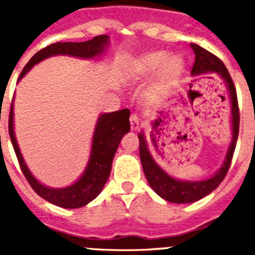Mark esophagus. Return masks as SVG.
<instances>
[{
  "instance_id": "esophagus-1",
  "label": "esophagus",
  "mask_w": 255,
  "mask_h": 255,
  "mask_svg": "<svg viewBox=\"0 0 255 255\" xmlns=\"http://www.w3.org/2000/svg\"><path fill=\"white\" fill-rule=\"evenodd\" d=\"M139 116L138 115L132 114L131 116H130V128H131V130H138L139 129Z\"/></svg>"
}]
</instances>
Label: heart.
<instances>
[{
	"mask_svg": "<svg viewBox=\"0 0 255 255\" xmlns=\"http://www.w3.org/2000/svg\"><path fill=\"white\" fill-rule=\"evenodd\" d=\"M159 70L157 82L153 84L152 93H162L179 80L185 69V61L180 55H171L166 51H153L144 53L132 62L131 74L134 78H144Z\"/></svg>",
	"mask_w": 255,
	"mask_h": 255,
	"instance_id": "1",
	"label": "heart"
}]
</instances>
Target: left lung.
<instances>
[{
    "label": "left lung",
    "mask_w": 255,
    "mask_h": 255,
    "mask_svg": "<svg viewBox=\"0 0 255 255\" xmlns=\"http://www.w3.org/2000/svg\"><path fill=\"white\" fill-rule=\"evenodd\" d=\"M191 48L195 53V62L191 69L193 75H200V74L216 73L224 79L226 83L227 91L230 94V101H231V126H233V139L230 143L229 150H227L226 158H225L222 167L217 171L212 177L202 181H182V180L173 179L164 172L158 164L155 163L154 158L150 154L148 149V144L145 140L143 132L138 135L139 136V154H140L141 166L145 173L150 188L157 193L164 200L171 202V203H193L197 200L202 199L209 193L215 190L221 182L224 181L227 171L231 164L234 150L236 147V140L239 135V124H240V115H239V105L238 96H236V89L234 85L233 79L230 76L226 66L218 57H216L213 53L208 52L207 49L202 48L198 44L191 43Z\"/></svg>",
    "instance_id": "left-lung-1"
}]
</instances>
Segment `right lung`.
Segmentation results:
<instances>
[{
  "mask_svg": "<svg viewBox=\"0 0 255 255\" xmlns=\"http://www.w3.org/2000/svg\"><path fill=\"white\" fill-rule=\"evenodd\" d=\"M108 39H110L108 35L102 34L97 35L93 39L87 40V42H79V43L57 42V43L49 44L46 48L38 51L29 60L20 74L19 80L34 65L51 56L69 55L80 58H94L97 56H101L107 47ZM129 117L130 111L128 108H124L121 111L111 112V114H102L98 117L96 129H94L93 140H92L91 157L88 161L87 168L80 179L74 182L73 185L61 189L48 188L40 184L31 175L28 166L24 162L16 138H15V132H13V103H11L10 116H8V134H10L13 150L16 153L20 168L33 190L39 197L48 200L49 203L55 206L70 209L80 208L96 199L107 182L117 147L120 144L121 138L130 130Z\"/></svg>",
  "mask_w": 255,
  "mask_h": 255,
  "instance_id": "obj_1",
  "label": "right lung"
}]
</instances>
